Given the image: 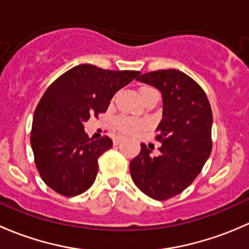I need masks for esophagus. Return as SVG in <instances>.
<instances>
[{
    "mask_svg": "<svg viewBox=\"0 0 249 249\" xmlns=\"http://www.w3.org/2000/svg\"><path fill=\"white\" fill-rule=\"evenodd\" d=\"M123 141H124V137H123V136H117V137H114L113 142H114V144H119V143H122Z\"/></svg>",
    "mask_w": 249,
    "mask_h": 249,
    "instance_id": "1",
    "label": "esophagus"
}]
</instances>
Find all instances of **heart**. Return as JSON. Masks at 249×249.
Here are the masks:
<instances>
[{
	"instance_id": "obj_1",
	"label": "heart",
	"mask_w": 249,
	"mask_h": 249,
	"mask_svg": "<svg viewBox=\"0 0 249 249\" xmlns=\"http://www.w3.org/2000/svg\"><path fill=\"white\" fill-rule=\"evenodd\" d=\"M139 95L142 100V102L144 104L149 97L158 95V92L155 91L153 88L150 87H141L139 89ZM115 126L119 130L120 132L126 135H134L137 131H140L141 129L145 126V123L142 120H135V119H129V118H118L115 120Z\"/></svg>"
}]
</instances>
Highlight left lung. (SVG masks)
Instances as JSON below:
<instances>
[{
	"instance_id": "1",
	"label": "left lung",
	"mask_w": 249,
	"mask_h": 249,
	"mask_svg": "<svg viewBox=\"0 0 249 249\" xmlns=\"http://www.w3.org/2000/svg\"><path fill=\"white\" fill-rule=\"evenodd\" d=\"M136 80L161 92L162 119L157 127L159 155L141 144L130 162L136 187L164 201L180 194L201 172L212 150V109L202 88L177 70L143 73Z\"/></svg>"
}]
</instances>
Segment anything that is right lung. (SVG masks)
<instances>
[{
    "label": "right lung",
    "mask_w": 249,
    "mask_h": 249,
    "mask_svg": "<svg viewBox=\"0 0 249 249\" xmlns=\"http://www.w3.org/2000/svg\"><path fill=\"white\" fill-rule=\"evenodd\" d=\"M139 71H108L83 64L65 72L37 105L31 147L42 179L64 196L87 192L96 178L97 159L112 148L109 137L89 139L84 123L106 112L115 92Z\"/></svg>",
    "instance_id": "1"
}]
</instances>
